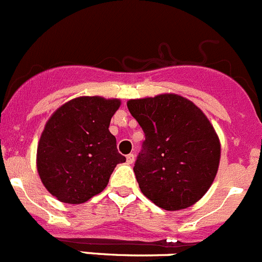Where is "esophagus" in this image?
I'll use <instances>...</instances> for the list:
<instances>
[{
	"label": "esophagus",
	"mask_w": 262,
	"mask_h": 262,
	"mask_svg": "<svg viewBox=\"0 0 262 262\" xmlns=\"http://www.w3.org/2000/svg\"><path fill=\"white\" fill-rule=\"evenodd\" d=\"M126 161H127V163H128V164H133V163H134V161H135V154H134V153L127 154Z\"/></svg>",
	"instance_id": "1"
}]
</instances>
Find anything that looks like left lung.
I'll return each mask as SVG.
<instances>
[{"mask_svg": "<svg viewBox=\"0 0 262 262\" xmlns=\"http://www.w3.org/2000/svg\"><path fill=\"white\" fill-rule=\"evenodd\" d=\"M127 108L145 135L134 166L143 194L167 211L190 207L217 173L220 141L212 124L173 94L129 100Z\"/></svg>", "mask_w": 262, "mask_h": 262, "instance_id": "1", "label": "left lung"}]
</instances>
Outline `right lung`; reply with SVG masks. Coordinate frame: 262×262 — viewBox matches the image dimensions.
I'll return each mask as SVG.
<instances>
[{"instance_id": "1", "label": "right lung", "mask_w": 262, "mask_h": 262, "mask_svg": "<svg viewBox=\"0 0 262 262\" xmlns=\"http://www.w3.org/2000/svg\"><path fill=\"white\" fill-rule=\"evenodd\" d=\"M119 105L117 99L83 96L64 104L47 121L37 148V170L55 198L71 204L89 201L126 161L109 131Z\"/></svg>"}]
</instances>
